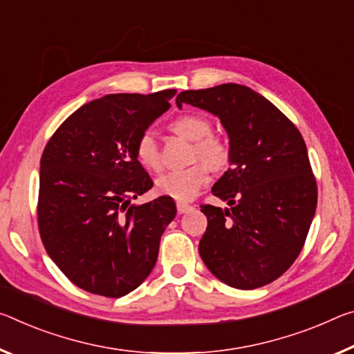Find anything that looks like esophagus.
I'll use <instances>...</instances> for the list:
<instances>
[{"label":"esophagus","mask_w":354,"mask_h":354,"mask_svg":"<svg viewBox=\"0 0 354 354\" xmlns=\"http://www.w3.org/2000/svg\"><path fill=\"white\" fill-rule=\"evenodd\" d=\"M176 209H178L179 214H186V212H189L190 209H192V206L187 205V203H183V201H178Z\"/></svg>","instance_id":"1"}]
</instances>
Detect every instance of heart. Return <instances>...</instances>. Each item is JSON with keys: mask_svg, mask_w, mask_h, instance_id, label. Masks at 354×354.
Here are the masks:
<instances>
[{"mask_svg": "<svg viewBox=\"0 0 354 354\" xmlns=\"http://www.w3.org/2000/svg\"><path fill=\"white\" fill-rule=\"evenodd\" d=\"M170 129L176 136L194 143V159H200L211 170L221 171L230 162V148L225 140L212 136L209 120L200 115H183L171 122ZM137 160L145 168L157 170L160 167V153L156 138L149 131L143 132L136 143ZM207 181V168L204 164H194L184 170L167 171L156 179L160 194L175 200H190Z\"/></svg>", "mask_w": 354, "mask_h": 354, "instance_id": "b5f03b06", "label": "heart"}]
</instances>
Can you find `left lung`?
<instances>
[{"label":"left lung","instance_id":"1","mask_svg":"<svg viewBox=\"0 0 354 354\" xmlns=\"http://www.w3.org/2000/svg\"><path fill=\"white\" fill-rule=\"evenodd\" d=\"M221 120L230 138V168L212 186L228 207L201 206L207 217L198 244L221 282L254 290L282 276L298 258L317 209V183L304 138L276 105L236 83L190 89L176 105Z\"/></svg>","mask_w":354,"mask_h":354}]
</instances>
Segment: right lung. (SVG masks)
<instances>
[{"label":"right lung","mask_w":354,"mask_h":354,"mask_svg":"<svg viewBox=\"0 0 354 354\" xmlns=\"http://www.w3.org/2000/svg\"><path fill=\"white\" fill-rule=\"evenodd\" d=\"M175 94L164 89L91 100L56 129L44 149L37 203L42 243L64 276L89 293L121 298L156 265L176 205L167 195L131 203L153 187L136 143Z\"/></svg>","instance_id":"1"}]
</instances>
